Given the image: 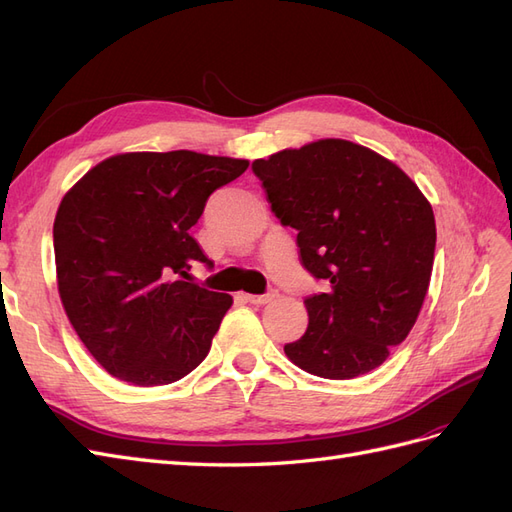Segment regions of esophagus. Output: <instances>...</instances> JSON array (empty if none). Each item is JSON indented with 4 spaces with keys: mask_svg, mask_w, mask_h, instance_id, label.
<instances>
[{
    "mask_svg": "<svg viewBox=\"0 0 512 512\" xmlns=\"http://www.w3.org/2000/svg\"><path fill=\"white\" fill-rule=\"evenodd\" d=\"M275 297H277V292H275V290H269V292H265V294H245V301H250V303H254V305H265V303L273 301Z\"/></svg>",
    "mask_w": 512,
    "mask_h": 512,
    "instance_id": "obj_1",
    "label": "esophagus"
}]
</instances>
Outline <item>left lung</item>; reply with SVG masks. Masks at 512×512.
<instances>
[{
	"instance_id": "obj_1",
	"label": "left lung",
	"mask_w": 512,
	"mask_h": 512,
	"mask_svg": "<svg viewBox=\"0 0 512 512\" xmlns=\"http://www.w3.org/2000/svg\"><path fill=\"white\" fill-rule=\"evenodd\" d=\"M271 211L299 232L303 267L327 292L305 299L309 324L284 346L309 374L350 380L382 365L414 327L431 280L436 220L416 183L342 138L252 164Z\"/></svg>"
}]
</instances>
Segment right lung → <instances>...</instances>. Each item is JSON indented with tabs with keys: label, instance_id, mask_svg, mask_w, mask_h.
<instances>
[{
	"label": "right lung",
	"instance_id": "1",
	"mask_svg": "<svg viewBox=\"0 0 512 512\" xmlns=\"http://www.w3.org/2000/svg\"><path fill=\"white\" fill-rule=\"evenodd\" d=\"M247 160L196 151L121 153L64 196L53 224L59 297L91 356L136 386L203 363L232 297L188 280L211 260L190 228Z\"/></svg>",
	"mask_w": 512,
	"mask_h": 512
}]
</instances>
